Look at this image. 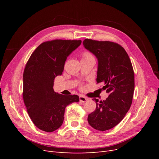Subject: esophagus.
I'll return each mask as SVG.
<instances>
[{
  "instance_id": "34e87169",
  "label": "esophagus",
  "mask_w": 159,
  "mask_h": 159,
  "mask_svg": "<svg viewBox=\"0 0 159 159\" xmlns=\"http://www.w3.org/2000/svg\"><path fill=\"white\" fill-rule=\"evenodd\" d=\"M80 101L81 102L85 103V102H86L88 101V98L84 97V96H83V95H80Z\"/></svg>"
}]
</instances>
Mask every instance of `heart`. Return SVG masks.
<instances>
[{"label":"heart","instance_id":"heart-1","mask_svg":"<svg viewBox=\"0 0 159 159\" xmlns=\"http://www.w3.org/2000/svg\"><path fill=\"white\" fill-rule=\"evenodd\" d=\"M92 57V56H91L89 53L88 52H85L84 55H83V57L82 58H88V57Z\"/></svg>","mask_w":159,"mask_h":159}]
</instances>
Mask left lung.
<instances>
[{"label": "left lung", "instance_id": "left-lung-1", "mask_svg": "<svg viewBox=\"0 0 159 159\" xmlns=\"http://www.w3.org/2000/svg\"><path fill=\"white\" fill-rule=\"evenodd\" d=\"M84 47L97 57V83L103 84L102 89L108 98L98 103L89 114L90 126L98 131H107L122 121L130 109L134 89V71L126 51L117 43L85 39Z\"/></svg>", "mask_w": 159, "mask_h": 159}]
</instances>
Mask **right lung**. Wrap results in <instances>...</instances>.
Returning a JSON list of instances; mask_svg holds the SVG:
<instances>
[{"label":"right lung","instance_id":"1","mask_svg":"<svg viewBox=\"0 0 159 159\" xmlns=\"http://www.w3.org/2000/svg\"><path fill=\"white\" fill-rule=\"evenodd\" d=\"M81 40H54L43 42L30 56L23 74V99L33 123L42 131L53 132L64 121L66 107L78 102L77 95L54 91V80L61 75L65 62Z\"/></svg>","mask_w":159,"mask_h":159}]
</instances>
